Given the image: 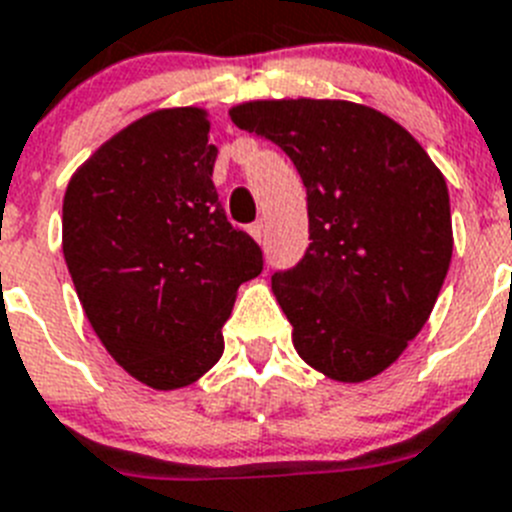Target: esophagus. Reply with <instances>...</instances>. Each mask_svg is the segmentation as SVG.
I'll return each mask as SVG.
<instances>
[{"mask_svg": "<svg viewBox=\"0 0 512 512\" xmlns=\"http://www.w3.org/2000/svg\"><path fill=\"white\" fill-rule=\"evenodd\" d=\"M250 234L257 242H262V237H265V224H262V221H255V224L250 226Z\"/></svg>", "mask_w": 512, "mask_h": 512, "instance_id": "34e87169", "label": "esophagus"}]
</instances>
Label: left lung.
Returning <instances> with one entry per match:
<instances>
[{"label": "left lung", "mask_w": 512, "mask_h": 512, "mask_svg": "<svg viewBox=\"0 0 512 512\" xmlns=\"http://www.w3.org/2000/svg\"><path fill=\"white\" fill-rule=\"evenodd\" d=\"M231 121L281 146L306 188L309 247L275 270L293 348L335 381H366L422 330L451 265V203L420 144L345 100H257Z\"/></svg>", "instance_id": "left-lung-1"}]
</instances>
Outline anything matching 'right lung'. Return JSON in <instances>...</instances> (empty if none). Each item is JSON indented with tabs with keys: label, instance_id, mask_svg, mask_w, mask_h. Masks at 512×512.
I'll return each instance as SVG.
<instances>
[{
	"label": "right lung",
	"instance_id": "1",
	"mask_svg": "<svg viewBox=\"0 0 512 512\" xmlns=\"http://www.w3.org/2000/svg\"><path fill=\"white\" fill-rule=\"evenodd\" d=\"M198 108L157 110L102 144L64 195V257L92 330L133 379L198 381L224 353L260 244L229 224Z\"/></svg>",
	"mask_w": 512,
	"mask_h": 512
}]
</instances>
